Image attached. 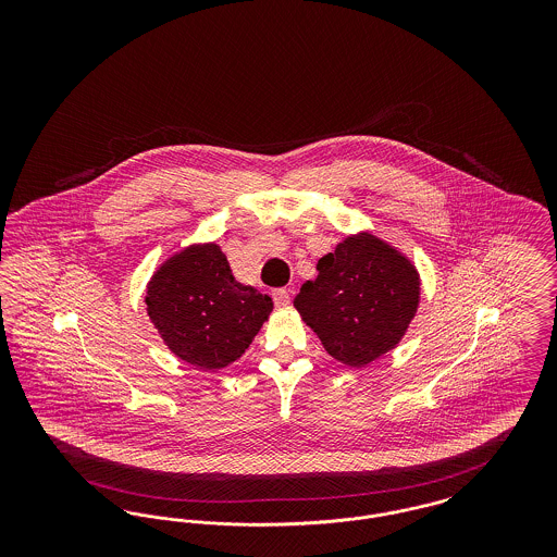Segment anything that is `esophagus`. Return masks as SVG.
<instances>
[{
	"label": "esophagus",
	"mask_w": 557,
	"mask_h": 557,
	"mask_svg": "<svg viewBox=\"0 0 557 557\" xmlns=\"http://www.w3.org/2000/svg\"><path fill=\"white\" fill-rule=\"evenodd\" d=\"M271 296H273V302L277 307H286L290 302V290H286V288H277V290H273Z\"/></svg>",
	"instance_id": "1"
}]
</instances>
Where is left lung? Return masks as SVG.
Returning <instances> with one entry per match:
<instances>
[{
	"label": "left lung",
	"instance_id": "left-lung-1",
	"mask_svg": "<svg viewBox=\"0 0 557 557\" xmlns=\"http://www.w3.org/2000/svg\"><path fill=\"white\" fill-rule=\"evenodd\" d=\"M318 271L294 307L334 359L361 368L397 345L420 302V277L405 257L361 234L321 257Z\"/></svg>",
	"mask_w": 557,
	"mask_h": 557
}]
</instances>
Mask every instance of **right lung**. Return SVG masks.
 Instances as JSON below:
<instances>
[{
    "instance_id": "add662e5",
    "label": "right lung",
    "mask_w": 557,
    "mask_h": 557,
    "mask_svg": "<svg viewBox=\"0 0 557 557\" xmlns=\"http://www.w3.org/2000/svg\"><path fill=\"white\" fill-rule=\"evenodd\" d=\"M148 315L187 363L219 370L236 361L273 309V300L234 280L216 244L189 246L148 284Z\"/></svg>"
}]
</instances>
